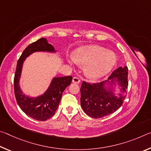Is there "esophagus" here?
<instances>
[{
    "label": "esophagus",
    "mask_w": 151,
    "mask_h": 151,
    "mask_svg": "<svg viewBox=\"0 0 151 151\" xmlns=\"http://www.w3.org/2000/svg\"><path fill=\"white\" fill-rule=\"evenodd\" d=\"M80 82H81V80L78 78H77V77H74L73 78V83L79 84V83H80Z\"/></svg>",
    "instance_id": "1"
}]
</instances>
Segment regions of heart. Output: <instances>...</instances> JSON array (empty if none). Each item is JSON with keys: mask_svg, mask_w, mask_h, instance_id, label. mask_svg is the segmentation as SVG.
<instances>
[{"mask_svg": "<svg viewBox=\"0 0 151 151\" xmlns=\"http://www.w3.org/2000/svg\"><path fill=\"white\" fill-rule=\"evenodd\" d=\"M73 63L85 66V73L88 78L98 79L111 72L116 63V57L114 52L101 46L88 45L76 50L73 59L68 60L70 65Z\"/></svg>", "mask_w": 151, "mask_h": 151, "instance_id": "heart-1", "label": "heart"}]
</instances>
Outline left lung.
<instances>
[{
	"label": "left lung",
	"instance_id": "left-lung-1",
	"mask_svg": "<svg viewBox=\"0 0 151 151\" xmlns=\"http://www.w3.org/2000/svg\"><path fill=\"white\" fill-rule=\"evenodd\" d=\"M127 88V66L116 68L108 80L102 83L91 85L83 82L81 88L82 109L91 118L108 116L122 106Z\"/></svg>",
	"mask_w": 151,
	"mask_h": 151
}]
</instances>
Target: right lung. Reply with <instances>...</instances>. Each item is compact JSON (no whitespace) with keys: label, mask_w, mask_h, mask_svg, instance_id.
Wrapping results in <instances>:
<instances>
[{"label":"right lung","mask_w":151,"mask_h":151,"mask_svg":"<svg viewBox=\"0 0 151 151\" xmlns=\"http://www.w3.org/2000/svg\"><path fill=\"white\" fill-rule=\"evenodd\" d=\"M35 52L57 54V50L45 38H41L25 48L18 60L14 78V94L20 108L28 116L37 121H47L54 115L59 105L63 91L70 85L71 76L53 77L44 93L37 96L25 94L20 86L22 68L27 58Z\"/></svg>","instance_id":"right-lung-1"}]
</instances>
